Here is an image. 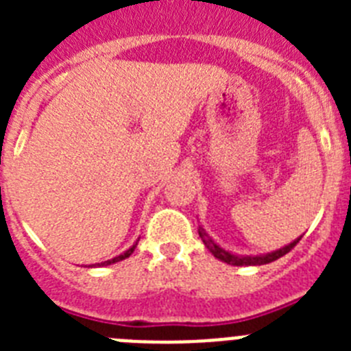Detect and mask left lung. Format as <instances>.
Segmentation results:
<instances>
[{
    "mask_svg": "<svg viewBox=\"0 0 351 351\" xmlns=\"http://www.w3.org/2000/svg\"><path fill=\"white\" fill-rule=\"evenodd\" d=\"M198 235L202 237L204 244L207 246V250L213 253L214 256L218 260H221V262L228 263V265H237V267H243V265H263V263H271L274 262V260L281 258V256H285L290 250H293L295 247V244L299 243L300 237L295 239L293 243L287 244L285 247H280V250L276 251H271V253H265V255H235V253H230V251L223 250L219 244H216L213 241V239L207 235V232L204 230L202 226L198 228Z\"/></svg>",
    "mask_w": 351,
    "mask_h": 351,
    "instance_id": "left-lung-1",
    "label": "left lung"
}]
</instances>
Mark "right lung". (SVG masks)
Masks as SVG:
<instances>
[{
  "label": "right lung",
  "mask_w": 351,
  "mask_h": 351,
  "mask_svg": "<svg viewBox=\"0 0 351 351\" xmlns=\"http://www.w3.org/2000/svg\"><path fill=\"white\" fill-rule=\"evenodd\" d=\"M135 247H137V243L133 244L132 247H130V250H126L125 253H123V255H119V256H116V258H112V260H107V262H101V263H96V265H98V267H100V265H110V263H116V262H121V260H125V258H128L130 255H132L133 251H135Z\"/></svg>",
  "instance_id": "obj_1"
}]
</instances>
